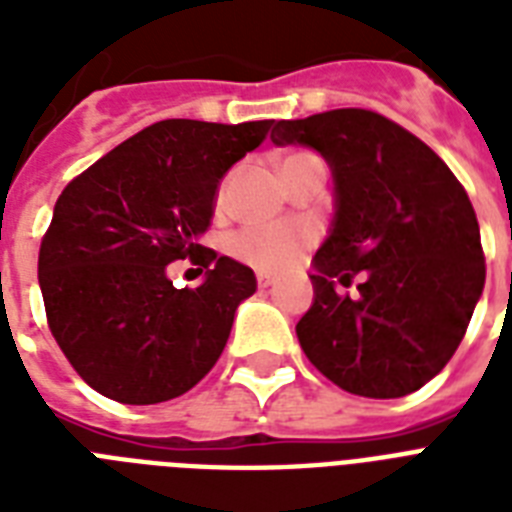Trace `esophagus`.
<instances>
[{
  "label": "esophagus",
  "mask_w": 512,
  "mask_h": 512,
  "mask_svg": "<svg viewBox=\"0 0 512 512\" xmlns=\"http://www.w3.org/2000/svg\"><path fill=\"white\" fill-rule=\"evenodd\" d=\"M257 287L260 289L273 287V276H268V273H257Z\"/></svg>",
  "instance_id": "obj_1"
}]
</instances>
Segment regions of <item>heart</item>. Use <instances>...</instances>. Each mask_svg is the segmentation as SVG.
<instances>
[{
  "label": "heart",
  "instance_id": "heart-1",
  "mask_svg": "<svg viewBox=\"0 0 512 512\" xmlns=\"http://www.w3.org/2000/svg\"><path fill=\"white\" fill-rule=\"evenodd\" d=\"M228 199V180L217 188V207ZM308 231L295 223H252L231 233L228 252L257 271H287L308 247Z\"/></svg>",
  "mask_w": 512,
  "mask_h": 512
}]
</instances>
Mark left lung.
<instances>
[{
  "label": "left lung",
  "instance_id": "left-lung-1",
  "mask_svg": "<svg viewBox=\"0 0 512 512\" xmlns=\"http://www.w3.org/2000/svg\"><path fill=\"white\" fill-rule=\"evenodd\" d=\"M276 146L316 148L335 177V223L316 252L313 305L297 324L337 388L401 398L433 380L484 292L476 209L444 159L366 108L273 124ZM362 273L356 298L337 296Z\"/></svg>",
  "mask_w": 512,
  "mask_h": 512
}]
</instances>
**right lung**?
Segmentation results:
<instances>
[{"label": "right lung", "mask_w": 512, "mask_h": 512, "mask_svg": "<svg viewBox=\"0 0 512 512\" xmlns=\"http://www.w3.org/2000/svg\"><path fill=\"white\" fill-rule=\"evenodd\" d=\"M271 127L164 119L63 188L39 247V287L52 337L100 396L162 404L215 366L257 281L199 239L220 177ZM175 259L207 267L205 284L172 288Z\"/></svg>", "instance_id": "1"}]
</instances>
